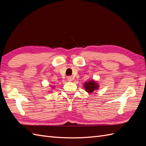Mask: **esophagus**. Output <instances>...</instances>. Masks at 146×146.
Here are the masks:
<instances>
[{
    "label": "esophagus",
    "mask_w": 146,
    "mask_h": 146,
    "mask_svg": "<svg viewBox=\"0 0 146 146\" xmlns=\"http://www.w3.org/2000/svg\"><path fill=\"white\" fill-rule=\"evenodd\" d=\"M67 80H68V81H69V82H71V81H72L73 80V78L72 77H68V78H67Z\"/></svg>",
    "instance_id": "obj_1"
}]
</instances>
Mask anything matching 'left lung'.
I'll return each instance as SVG.
<instances>
[{"instance_id":"1","label":"left lung","mask_w":146,"mask_h":146,"mask_svg":"<svg viewBox=\"0 0 146 146\" xmlns=\"http://www.w3.org/2000/svg\"><path fill=\"white\" fill-rule=\"evenodd\" d=\"M84 88H85V90L86 92H89V93H92L94 91L99 89V85L96 82L92 80L84 83Z\"/></svg>"}]
</instances>
